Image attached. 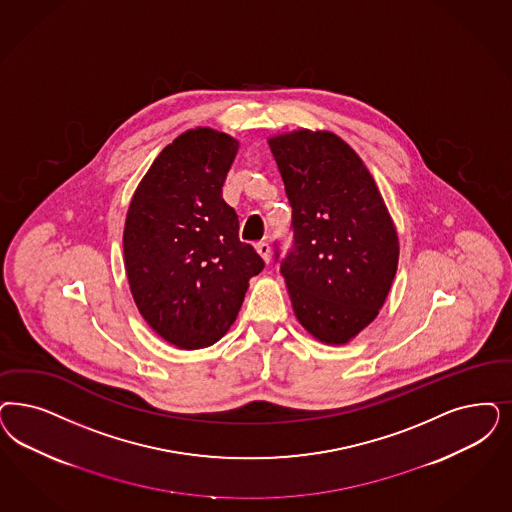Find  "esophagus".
Returning <instances> with one entry per match:
<instances>
[{"instance_id":"34e87169","label":"esophagus","mask_w":512,"mask_h":512,"mask_svg":"<svg viewBox=\"0 0 512 512\" xmlns=\"http://www.w3.org/2000/svg\"><path fill=\"white\" fill-rule=\"evenodd\" d=\"M255 249H257V253L263 257V261L268 265V263H270V253H272L270 246H268L266 242H259V244L255 246Z\"/></svg>"}]
</instances>
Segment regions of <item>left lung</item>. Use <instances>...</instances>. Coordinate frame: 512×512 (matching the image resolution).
I'll list each match as a JSON object with an SVG mask.
<instances>
[{
	"mask_svg": "<svg viewBox=\"0 0 512 512\" xmlns=\"http://www.w3.org/2000/svg\"><path fill=\"white\" fill-rule=\"evenodd\" d=\"M293 210V247L280 259L300 325L346 344L384 306L399 238L363 160L333 132L295 130L268 140Z\"/></svg>",
	"mask_w": 512,
	"mask_h": 512,
	"instance_id": "obj_1",
	"label": "left lung"
}]
</instances>
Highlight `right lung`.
<instances>
[{
    "label": "right lung",
    "mask_w": 512,
    "mask_h": 512,
    "mask_svg": "<svg viewBox=\"0 0 512 512\" xmlns=\"http://www.w3.org/2000/svg\"><path fill=\"white\" fill-rule=\"evenodd\" d=\"M238 141L194 128L166 145L132 196L124 266L149 327L181 350L215 344L238 316L265 261L240 242L223 183Z\"/></svg>",
    "instance_id": "obj_1"
}]
</instances>
